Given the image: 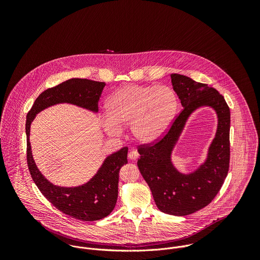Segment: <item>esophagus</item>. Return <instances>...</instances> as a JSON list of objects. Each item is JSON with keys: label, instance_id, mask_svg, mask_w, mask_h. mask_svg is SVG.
<instances>
[{"label": "esophagus", "instance_id": "esophagus-1", "mask_svg": "<svg viewBox=\"0 0 260 260\" xmlns=\"http://www.w3.org/2000/svg\"><path fill=\"white\" fill-rule=\"evenodd\" d=\"M138 157H139V153L137 150H131L128 152V158L131 160H136V159H138Z\"/></svg>", "mask_w": 260, "mask_h": 260}]
</instances>
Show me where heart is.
<instances>
[{
	"instance_id": "heart-1",
	"label": "heart",
	"mask_w": 260,
	"mask_h": 260,
	"mask_svg": "<svg viewBox=\"0 0 260 260\" xmlns=\"http://www.w3.org/2000/svg\"><path fill=\"white\" fill-rule=\"evenodd\" d=\"M178 108V95L170 86L129 84L108 99L103 125L111 135H117L122 126L129 125L138 142L153 144L168 132Z\"/></svg>"
}]
</instances>
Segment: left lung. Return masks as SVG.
I'll return each mask as SVG.
<instances>
[{
	"mask_svg": "<svg viewBox=\"0 0 260 260\" xmlns=\"http://www.w3.org/2000/svg\"><path fill=\"white\" fill-rule=\"evenodd\" d=\"M171 79L183 110L160 141L139 147L138 167L157 208L166 214L186 216L208 206L228 176L231 112L215 88L180 74H171ZM204 106L212 107L217 115L215 137L205 161L190 173H181L172 164V150L188 118Z\"/></svg>",
	"mask_w": 260,
	"mask_h": 260,
	"instance_id": "8db88e82",
	"label": "left lung"
}]
</instances>
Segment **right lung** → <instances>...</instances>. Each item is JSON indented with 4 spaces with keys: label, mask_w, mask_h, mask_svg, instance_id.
I'll use <instances>...</instances> for the list:
<instances>
[{
    "label": "right lung",
    "mask_w": 260,
    "mask_h": 260,
    "mask_svg": "<svg viewBox=\"0 0 260 260\" xmlns=\"http://www.w3.org/2000/svg\"><path fill=\"white\" fill-rule=\"evenodd\" d=\"M105 82L72 78L48 88L36 99L26 115V159L30 176L42 194L60 212L81 221H95L107 217L115 208L121 167L127 164L128 148L123 147L105 158L96 174L85 184L62 187L49 182L37 167L29 142L30 124L36 115L57 104H71L96 113Z\"/></svg>",
    "instance_id": "add662e5"
}]
</instances>
